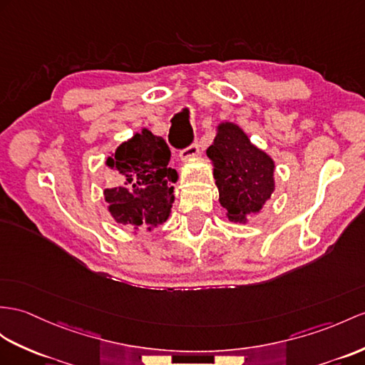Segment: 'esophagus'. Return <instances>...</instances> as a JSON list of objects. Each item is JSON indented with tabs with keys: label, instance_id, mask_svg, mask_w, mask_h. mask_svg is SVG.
<instances>
[{
	"label": "esophagus",
	"instance_id": "esophagus-1",
	"mask_svg": "<svg viewBox=\"0 0 365 365\" xmlns=\"http://www.w3.org/2000/svg\"><path fill=\"white\" fill-rule=\"evenodd\" d=\"M198 152H200V144H198V140H193L192 144H190L187 148H184L182 152L180 153L181 161H189V159H192L193 156H197V155H198Z\"/></svg>",
	"mask_w": 365,
	"mask_h": 365
}]
</instances>
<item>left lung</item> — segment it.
<instances>
[{"label": "left lung", "mask_w": 365, "mask_h": 365, "mask_svg": "<svg viewBox=\"0 0 365 365\" xmlns=\"http://www.w3.org/2000/svg\"><path fill=\"white\" fill-rule=\"evenodd\" d=\"M213 161V176L220 202L227 218L245 223L246 215L257 213L274 192V163L235 123H221L213 144L207 148Z\"/></svg>", "instance_id": "obj_1"}]
</instances>
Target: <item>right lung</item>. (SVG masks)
<instances>
[{
    "label": "right lung",
    "mask_w": 365,
    "mask_h": 365,
    "mask_svg": "<svg viewBox=\"0 0 365 365\" xmlns=\"http://www.w3.org/2000/svg\"><path fill=\"white\" fill-rule=\"evenodd\" d=\"M170 148L152 131L142 130L106 159L118 185L105 189V201L115 221L127 226L158 225L167 220L175 201V168L168 167Z\"/></svg>",
    "instance_id": "obj_1"
}]
</instances>
